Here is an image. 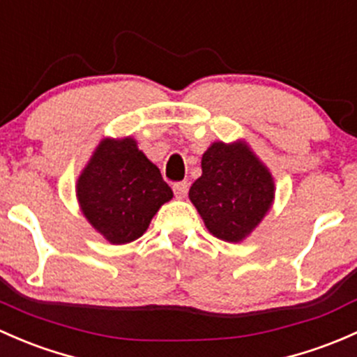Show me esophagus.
<instances>
[{
    "label": "esophagus",
    "mask_w": 357,
    "mask_h": 357,
    "mask_svg": "<svg viewBox=\"0 0 357 357\" xmlns=\"http://www.w3.org/2000/svg\"><path fill=\"white\" fill-rule=\"evenodd\" d=\"M172 190H174V195L178 198H185L186 193H188V183L186 181H181V183H174V186H172Z\"/></svg>",
    "instance_id": "esophagus-1"
}]
</instances>
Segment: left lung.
<instances>
[{"mask_svg": "<svg viewBox=\"0 0 357 357\" xmlns=\"http://www.w3.org/2000/svg\"><path fill=\"white\" fill-rule=\"evenodd\" d=\"M275 186L270 171L243 142H215L202 157V176L190 200L215 238L239 243L272 207Z\"/></svg>", "mask_w": 357, "mask_h": 357, "instance_id": "1", "label": "left lung"}]
</instances>
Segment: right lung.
<instances>
[{"label": "right lung", "mask_w": 357, "mask_h": 357, "mask_svg": "<svg viewBox=\"0 0 357 357\" xmlns=\"http://www.w3.org/2000/svg\"><path fill=\"white\" fill-rule=\"evenodd\" d=\"M84 215L112 245L140 238L172 190L133 138H106L77 181Z\"/></svg>", "instance_id": "right-lung-1"}]
</instances>
